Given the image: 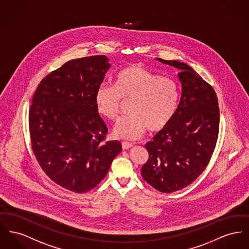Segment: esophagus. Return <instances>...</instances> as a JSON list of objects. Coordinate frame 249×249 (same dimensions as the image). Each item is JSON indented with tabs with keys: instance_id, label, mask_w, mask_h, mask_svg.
<instances>
[{
	"instance_id": "esophagus-1",
	"label": "esophagus",
	"mask_w": 249,
	"mask_h": 249,
	"mask_svg": "<svg viewBox=\"0 0 249 249\" xmlns=\"http://www.w3.org/2000/svg\"><path fill=\"white\" fill-rule=\"evenodd\" d=\"M132 146H133V144L130 143V142H127V141L122 142V148H123V149H129V148L132 147Z\"/></svg>"
}]
</instances>
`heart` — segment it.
<instances>
[{
	"label": "heart",
	"mask_w": 249,
	"mask_h": 249,
	"mask_svg": "<svg viewBox=\"0 0 249 249\" xmlns=\"http://www.w3.org/2000/svg\"><path fill=\"white\" fill-rule=\"evenodd\" d=\"M122 101L132 102V115L117 123L114 133L120 138L137 139L147 128L157 132L169 124L178 106V86L172 78L132 65L117 72L113 87L103 85L96 91L97 109L109 120L119 118Z\"/></svg>",
	"instance_id": "obj_1"
}]
</instances>
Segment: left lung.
I'll list each match as a JSON object with an SVG mask.
<instances>
[{"label":"left lung","instance_id":"1","mask_svg":"<svg viewBox=\"0 0 249 249\" xmlns=\"http://www.w3.org/2000/svg\"><path fill=\"white\" fill-rule=\"evenodd\" d=\"M158 60L179 70L181 98L169 124L146 143L148 159L141 174L161 193L188 186L205 170L219 132L218 100L213 87L188 65Z\"/></svg>","mask_w":249,"mask_h":249}]
</instances>
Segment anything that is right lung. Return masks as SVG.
<instances>
[{
    "label": "right lung",
    "instance_id": "right-lung-1",
    "mask_svg": "<svg viewBox=\"0 0 249 249\" xmlns=\"http://www.w3.org/2000/svg\"><path fill=\"white\" fill-rule=\"evenodd\" d=\"M109 68L105 55L72 59L43 78L33 96L34 155L53 182L74 193L96 187L122 149L120 142L106 140L95 102Z\"/></svg>",
    "mask_w": 249,
    "mask_h": 249
}]
</instances>
